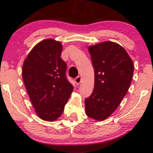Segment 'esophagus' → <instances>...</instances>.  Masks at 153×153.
<instances>
[{"label":"esophagus","instance_id":"esophagus-1","mask_svg":"<svg viewBox=\"0 0 153 153\" xmlns=\"http://www.w3.org/2000/svg\"><path fill=\"white\" fill-rule=\"evenodd\" d=\"M74 81H75V82H76V83L77 85H79V83H80L81 82V76H77L76 79H74Z\"/></svg>","mask_w":153,"mask_h":153}]
</instances>
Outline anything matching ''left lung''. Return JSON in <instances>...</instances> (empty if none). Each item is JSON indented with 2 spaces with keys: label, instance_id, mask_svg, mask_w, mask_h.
<instances>
[{
  "label": "left lung",
  "instance_id": "obj_1",
  "mask_svg": "<svg viewBox=\"0 0 153 153\" xmlns=\"http://www.w3.org/2000/svg\"><path fill=\"white\" fill-rule=\"evenodd\" d=\"M88 51L95 71V85L85 100V114L102 121L116 111L128 91L134 64L126 50L113 42L90 46Z\"/></svg>",
  "mask_w": 153,
  "mask_h": 153
}]
</instances>
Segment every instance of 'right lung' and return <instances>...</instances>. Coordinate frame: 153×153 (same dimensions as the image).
I'll list each match as a JSON object with an SVG mask.
<instances>
[{
  "mask_svg": "<svg viewBox=\"0 0 153 153\" xmlns=\"http://www.w3.org/2000/svg\"><path fill=\"white\" fill-rule=\"evenodd\" d=\"M60 42L47 39L39 42L24 62L22 77L37 116L55 121L61 116L73 91L66 77L67 65L62 60Z\"/></svg>",
  "mask_w": 153,
  "mask_h": 153,
  "instance_id": "right-lung-1",
  "label": "right lung"
}]
</instances>
